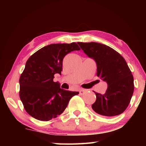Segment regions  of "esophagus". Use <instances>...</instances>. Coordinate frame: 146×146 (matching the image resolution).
Returning a JSON list of instances; mask_svg holds the SVG:
<instances>
[{"instance_id": "34e87169", "label": "esophagus", "mask_w": 146, "mask_h": 146, "mask_svg": "<svg viewBox=\"0 0 146 146\" xmlns=\"http://www.w3.org/2000/svg\"><path fill=\"white\" fill-rule=\"evenodd\" d=\"M86 92V90H83V89H80V91H79V93H80V95H84Z\"/></svg>"}]
</instances>
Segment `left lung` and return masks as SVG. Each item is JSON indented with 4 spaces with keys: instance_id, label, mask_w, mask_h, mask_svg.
Segmentation results:
<instances>
[{
    "instance_id": "obj_1",
    "label": "left lung",
    "mask_w": 146,
    "mask_h": 146,
    "mask_svg": "<svg viewBox=\"0 0 146 146\" xmlns=\"http://www.w3.org/2000/svg\"><path fill=\"white\" fill-rule=\"evenodd\" d=\"M88 57L95 61L97 75L108 84L106 93L96 95L93 110L98 114L113 117L122 113L131 99L134 79L125 59L110 47L98 42H78Z\"/></svg>"
}]
</instances>
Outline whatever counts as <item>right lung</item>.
I'll return each instance as SVG.
<instances>
[{"mask_svg":"<svg viewBox=\"0 0 146 146\" xmlns=\"http://www.w3.org/2000/svg\"><path fill=\"white\" fill-rule=\"evenodd\" d=\"M80 49L75 42L53 44L40 49L27 60L19 79V94L32 117L41 121L56 118L65 110L71 97L79 93L60 88L53 78L56 73L61 75L64 56Z\"/></svg>","mask_w":146,"mask_h":146,"instance_id":"1","label":"right lung"}]
</instances>
